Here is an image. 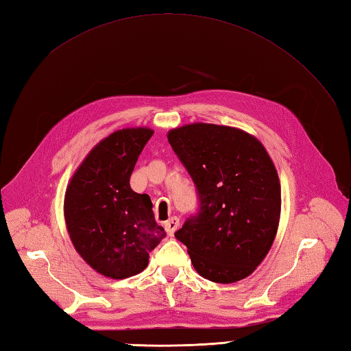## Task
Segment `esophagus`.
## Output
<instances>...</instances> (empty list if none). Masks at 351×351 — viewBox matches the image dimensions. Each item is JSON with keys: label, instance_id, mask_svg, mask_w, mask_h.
Masks as SVG:
<instances>
[{"label": "esophagus", "instance_id": "esophagus-1", "mask_svg": "<svg viewBox=\"0 0 351 351\" xmlns=\"http://www.w3.org/2000/svg\"><path fill=\"white\" fill-rule=\"evenodd\" d=\"M164 226H166L167 234L171 237V235L175 234V230L178 229V226H180V219H178V217H171V219H169L166 223H164Z\"/></svg>", "mask_w": 351, "mask_h": 351}]
</instances>
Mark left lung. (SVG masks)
<instances>
[{
  "label": "left lung",
  "instance_id": "1",
  "mask_svg": "<svg viewBox=\"0 0 351 351\" xmlns=\"http://www.w3.org/2000/svg\"><path fill=\"white\" fill-rule=\"evenodd\" d=\"M196 184L197 215L176 230L202 278L234 283L263 263L278 234L280 182L264 145L243 130L190 123L167 132Z\"/></svg>",
  "mask_w": 351,
  "mask_h": 351
}]
</instances>
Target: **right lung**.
Returning <instances> with one entry per match:
<instances>
[{"label":"right lung","instance_id":"1","mask_svg":"<svg viewBox=\"0 0 351 351\" xmlns=\"http://www.w3.org/2000/svg\"><path fill=\"white\" fill-rule=\"evenodd\" d=\"M147 126L117 130L102 138L80 164L64 193V221L73 247L96 273L125 279L145 270L166 237L147 195L130 178L152 137Z\"/></svg>","mask_w":351,"mask_h":351}]
</instances>
